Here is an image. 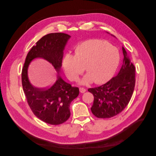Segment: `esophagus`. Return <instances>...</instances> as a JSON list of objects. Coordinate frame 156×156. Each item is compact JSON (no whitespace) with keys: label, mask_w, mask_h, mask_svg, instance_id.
Returning <instances> with one entry per match:
<instances>
[{"label":"esophagus","mask_w":156,"mask_h":156,"mask_svg":"<svg viewBox=\"0 0 156 156\" xmlns=\"http://www.w3.org/2000/svg\"><path fill=\"white\" fill-rule=\"evenodd\" d=\"M79 91L81 93H84L87 91V89L86 88H79Z\"/></svg>","instance_id":"1"}]
</instances>
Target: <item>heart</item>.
<instances>
[{
  "label": "heart",
  "mask_w": 156,
  "mask_h": 156,
  "mask_svg": "<svg viewBox=\"0 0 156 156\" xmlns=\"http://www.w3.org/2000/svg\"><path fill=\"white\" fill-rule=\"evenodd\" d=\"M120 62V52L115 46L99 40H90L75 47V54L66 53L62 65L65 75L75 81L85 69L88 73L79 81L83 84L95 82L104 84L112 79Z\"/></svg>",
  "instance_id": "1"
}]
</instances>
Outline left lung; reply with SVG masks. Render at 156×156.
<instances>
[{
  "mask_svg": "<svg viewBox=\"0 0 156 156\" xmlns=\"http://www.w3.org/2000/svg\"><path fill=\"white\" fill-rule=\"evenodd\" d=\"M122 51L123 64L116 76L100 87L88 90L94 97L91 111L100 119H108L119 114L129 103L134 90L135 68L124 47Z\"/></svg>",
  "mask_w": 156,
  "mask_h": 156,
  "instance_id": "8db88e82",
  "label": "left lung"
}]
</instances>
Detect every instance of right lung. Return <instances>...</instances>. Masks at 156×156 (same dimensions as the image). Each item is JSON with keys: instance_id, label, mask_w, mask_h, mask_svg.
Wrapping results in <instances>:
<instances>
[{"instance_id": "right-lung-1", "label": "right lung", "mask_w": 156, "mask_h": 156, "mask_svg": "<svg viewBox=\"0 0 156 156\" xmlns=\"http://www.w3.org/2000/svg\"><path fill=\"white\" fill-rule=\"evenodd\" d=\"M70 37L69 35L61 32L43 36L28 53L22 69V85L28 104L39 119L51 125L61 124L69 119L70 103L79 94V88L65 82L60 73L64 50ZM36 58L48 61L56 70L57 80L49 88H36L29 81L27 69Z\"/></svg>"}]
</instances>
